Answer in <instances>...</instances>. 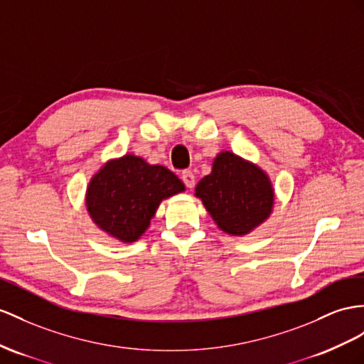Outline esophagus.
Returning a JSON list of instances; mask_svg holds the SVG:
<instances>
[{"mask_svg":"<svg viewBox=\"0 0 364 364\" xmlns=\"http://www.w3.org/2000/svg\"><path fill=\"white\" fill-rule=\"evenodd\" d=\"M181 180L186 186H188V188H193V186H195V175H193L192 171H183Z\"/></svg>","mask_w":364,"mask_h":364,"instance_id":"34e87169","label":"esophagus"}]
</instances>
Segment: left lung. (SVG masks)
I'll return each mask as SVG.
<instances>
[{"instance_id":"left-lung-1","label":"left lung","mask_w":364,"mask_h":364,"mask_svg":"<svg viewBox=\"0 0 364 364\" xmlns=\"http://www.w3.org/2000/svg\"><path fill=\"white\" fill-rule=\"evenodd\" d=\"M217 226L230 235H246L271 215L274 191L267 175L232 152L213 160L212 172L195 188Z\"/></svg>"}]
</instances>
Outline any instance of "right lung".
Here are the masks:
<instances>
[{
    "label": "right lung",
    "mask_w": 364,
    "mask_h": 364,
    "mask_svg": "<svg viewBox=\"0 0 364 364\" xmlns=\"http://www.w3.org/2000/svg\"><path fill=\"white\" fill-rule=\"evenodd\" d=\"M183 191L181 180L164 166L124 155L93 175L86 206L100 229L123 243H134L151 225L160 203Z\"/></svg>",
    "instance_id": "right-lung-1"
}]
</instances>
